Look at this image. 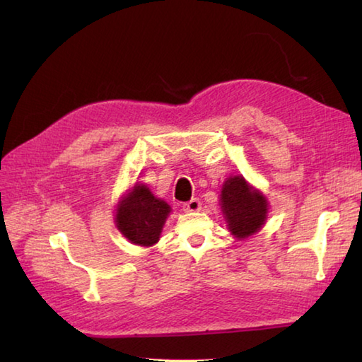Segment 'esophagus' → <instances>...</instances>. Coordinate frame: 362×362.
<instances>
[{"mask_svg":"<svg viewBox=\"0 0 362 362\" xmlns=\"http://www.w3.org/2000/svg\"><path fill=\"white\" fill-rule=\"evenodd\" d=\"M183 210H185L187 213L199 211V210H201V202H199V199H191L189 202L183 204Z\"/></svg>","mask_w":362,"mask_h":362,"instance_id":"34e87169","label":"esophagus"}]
</instances>
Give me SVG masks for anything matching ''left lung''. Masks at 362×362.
I'll return each instance as SVG.
<instances>
[{"label": "left lung", "instance_id": "1", "mask_svg": "<svg viewBox=\"0 0 362 362\" xmlns=\"http://www.w3.org/2000/svg\"><path fill=\"white\" fill-rule=\"evenodd\" d=\"M222 211L230 232L236 238H247L264 224L267 202L257 191H252L243 177L235 175L224 183L221 191Z\"/></svg>", "mask_w": 362, "mask_h": 362}]
</instances>
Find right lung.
<instances>
[{"label": "right lung", "mask_w": 362, "mask_h": 362, "mask_svg": "<svg viewBox=\"0 0 362 362\" xmlns=\"http://www.w3.org/2000/svg\"><path fill=\"white\" fill-rule=\"evenodd\" d=\"M169 211L166 202L153 197L143 183H136L119 204L117 227L130 243L148 247L158 241Z\"/></svg>", "instance_id": "right-lung-1"}]
</instances>
